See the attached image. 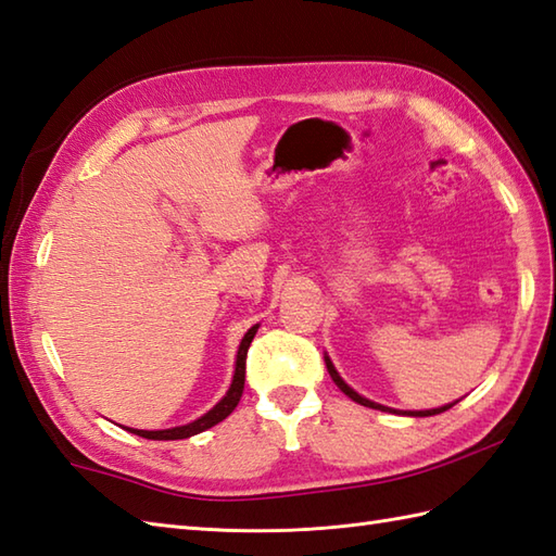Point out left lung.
I'll return each instance as SVG.
<instances>
[{
  "mask_svg": "<svg viewBox=\"0 0 556 556\" xmlns=\"http://www.w3.org/2000/svg\"><path fill=\"white\" fill-rule=\"evenodd\" d=\"M326 366H328V374H330V378H332V382H336V386L348 394L350 400H354L356 404H362V406H368V409H380V412H392V414H404V416H435V414H442V412H447V409H452V406L456 404V402H452V404H445V406H438V409H426V412H397V409H390V406H382V404H376V402H371V400H366V397H362L359 392H354L348 382H344L342 378H340V374L336 371V366H332V362L328 359L326 356Z\"/></svg>",
  "mask_w": 556,
  "mask_h": 556,
  "instance_id": "left-lung-1",
  "label": "left lung"
}]
</instances>
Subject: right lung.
I'll list each match as a JSON object with an SVG mask.
<instances>
[{"instance_id": "add662e5", "label": "right lung", "mask_w": 556, "mask_h": 556, "mask_svg": "<svg viewBox=\"0 0 556 556\" xmlns=\"http://www.w3.org/2000/svg\"><path fill=\"white\" fill-rule=\"evenodd\" d=\"M256 328H258V324L244 332V338H242L240 348H238L236 374H232V382H230L228 392L224 394V400H220L214 406V409H208L204 416H200V418H197V421H192L188 426H176V428H166V430H138V428H126V430H130L132 435H140V438H147V440H182V438H190V435L202 433V430L224 421L226 416L232 414V409H236L240 397H242V390H244V359H247V350H250V344H252V340L256 336Z\"/></svg>"}]
</instances>
